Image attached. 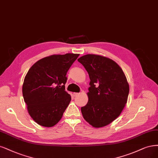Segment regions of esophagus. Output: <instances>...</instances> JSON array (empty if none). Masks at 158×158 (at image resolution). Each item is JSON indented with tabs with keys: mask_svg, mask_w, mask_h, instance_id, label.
<instances>
[{
	"mask_svg": "<svg viewBox=\"0 0 158 158\" xmlns=\"http://www.w3.org/2000/svg\"><path fill=\"white\" fill-rule=\"evenodd\" d=\"M80 94V93H74L73 94V95L74 96V97H77L78 95H79Z\"/></svg>",
	"mask_w": 158,
	"mask_h": 158,
	"instance_id": "esophagus-1",
	"label": "esophagus"
}]
</instances>
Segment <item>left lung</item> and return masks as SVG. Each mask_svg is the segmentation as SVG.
<instances>
[{
    "instance_id": "1",
    "label": "left lung",
    "mask_w": 158,
    "mask_h": 158,
    "mask_svg": "<svg viewBox=\"0 0 158 158\" xmlns=\"http://www.w3.org/2000/svg\"><path fill=\"white\" fill-rule=\"evenodd\" d=\"M78 61L90 79L88 102L81 108L85 120L95 128L105 127L120 115L126 106L129 85L123 70L112 59L87 54Z\"/></svg>"
}]
</instances>
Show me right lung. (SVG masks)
Here are the masks:
<instances>
[{"mask_svg":"<svg viewBox=\"0 0 158 158\" xmlns=\"http://www.w3.org/2000/svg\"><path fill=\"white\" fill-rule=\"evenodd\" d=\"M80 54L52 55L36 61L27 72L22 87L24 101L33 120L51 127L61 119L71 101L65 91L67 73Z\"/></svg>","mask_w":158,"mask_h":158,"instance_id":"right-lung-1","label":"right lung"}]
</instances>
